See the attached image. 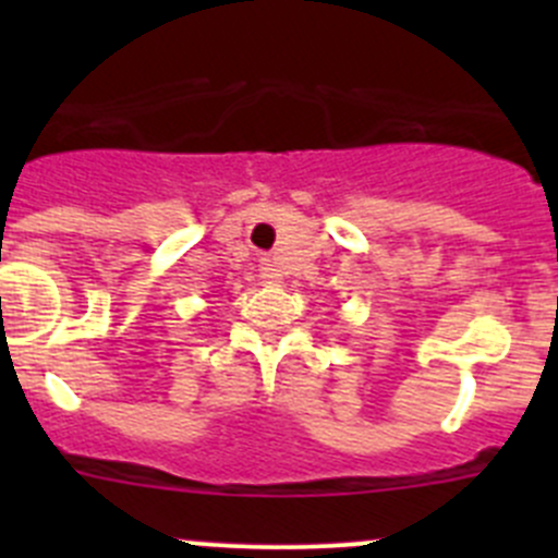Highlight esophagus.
I'll return each mask as SVG.
<instances>
[{
  "instance_id": "1",
  "label": "esophagus",
  "mask_w": 558,
  "mask_h": 558,
  "mask_svg": "<svg viewBox=\"0 0 558 558\" xmlns=\"http://www.w3.org/2000/svg\"><path fill=\"white\" fill-rule=\"evenodd\" d=\"M262 278L267 280V283H278V280H280L278 269H275L272 258H269V256H264V258H262Z\"/></svg>"
}]
</instances>
